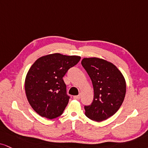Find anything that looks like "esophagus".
<instances>
[{"label":"esophagus","mask_w":148,"mask_h":148,"mask_svg":"<svg viewBox=\"0 0 148 148\" xmlns=\"http://www.w3.org/2000/svg\"><path fill=\"white\" fill-rule=\"evenodd\" d=\"M80 97H81V95H80V94L78 95H75V96L73 97L74 99H79Z\"/></svg>","instance_id":"esophagus-1"}]
</instances>
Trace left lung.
Returning <instances> with one entry per match:
<instances>
[{"label":"left lung","instance_id":"8db88e82","mask_svg":"<svg viewBox=\"0 0 148 148\" xmlns=\"http://www.w3.org/2000/svg\"><path fill=\"white\" fill-rule=\"evenodd\" d=\"M82 65L88 74L94 90L93 101L85 106V114L93 121H104L115 114L124 100L126 84L121 72L101 58H85Z\"/></svg>","mask_w":148,"mask_h":148}]
</instances>
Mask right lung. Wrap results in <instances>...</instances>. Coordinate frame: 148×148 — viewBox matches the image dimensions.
I'll use <instances>...</instances> for the list:
<instances>
[{
  "instance_id": "obj_1",
  "label": "right lung",
  "mask_w": 148,
  "mask_h": 148,
  "mask_svg": "<svg viewBox=\"0 0 148 148\" xmlns=\"http://www.w3.org/2000/svg\"><path fill=\"white\" fill-rule=\"evenodd\" d=\"M80 59V56L52 53L39 58L30 67L25 78V93L39 115L52 119L62 114L69 101L62 78Z\"/></svg>"
}]
</instances>
